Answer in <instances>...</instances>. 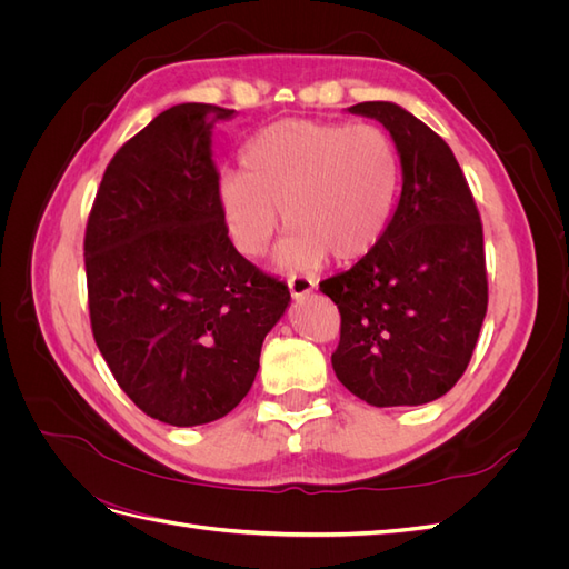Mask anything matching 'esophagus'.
Wrapping results in <instances>:
<instances>
[{
    "label": "esophagus",
    "instance_id": "34e87169",
    "mask_svg": "<svg viewBox=\"0 0 569 569\" xmlns=\"http://www.w3.org/2000/svg\"><path fill=\"white\" fill-rule=\"evenodd\" d=\"M287 284H289L291 297H295L297 301L308 297L316 289V280L313 278H306V274H291V278L287 280Z\"/></svg>",
    "mask_w": 569,
    "mask_h": 569
}]
</instances>
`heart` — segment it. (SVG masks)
Wrapping results in <instances>:
<instances>
[{
    "label": "heart",
    "mask_w": 569,
    "mask_h": 569,
    "mask_svg": "<svg viewBox=\"0 0 569 569\" xmlns=\"http://www.w3.org/2000/svg\"><path fill=\"white\" fill-rule=\"evenodd\" d=\"M244 173L218 180V203L234 249L263 256L280 228H291L282 263L313 268L368 256L387 234L401 192V153L372 123L289 118L258 132L242 153Z\"/></svg>",
    "instance_id": "heart-1"
}]
</instances>
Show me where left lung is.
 <instances>
[{"instance_id":"1","label":"left lung","mask_w":569,"mask_h":569,"mask_svg":"<svg viewBox=\"0 0 569 569\" xmlns=\"http://www.w3.org/2000/svg\"><path fill=\"white\" fill-rule=\"evenodd\" d=\"M349 111L389 130L403 187L382 242L320 282L341 316L332 368L370 406L429 403L462 377L487 316L481 218L453 151L422 120L391 101Z\"/></svg>"}]
</instances>
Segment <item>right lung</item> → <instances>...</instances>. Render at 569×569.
Masks as SVG:
<instances>
[{
    "label": "right lung",
    "instance_id": "obj_1",
    "mask_svg": "<svg viewBox=\"0 0 569 569\" xmlns=\"http://www.w3.org/2000/svg\"><path fill=\"white\" fill-rule=\"evenodd\" d=\"M178 104L120 147L84 228L90 325L118 387L149 418L213 422L244 399L287 284L234 249L218 203L213 126Z\"/></svg>",
    "mask_w": 569,
    "mask_h": 569
}]
</instances>
